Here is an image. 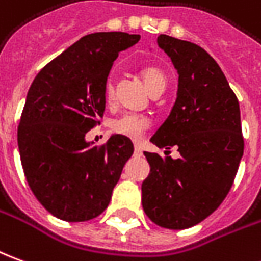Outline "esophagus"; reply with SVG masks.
Masks as SVG:
<instances>
[{
  "mask_svg": "<svg viewBox=\"0 0 261 261\" xmlns=\"http://www.w3.org/2000/svg\"><path fill=\"white\" fill-rule=\"evenodd\" d=\"M134 155H137V156L143 155V149H141V147H140L138 144H136V145H134Z\"/></svg>",
  "mask_w": 261,
  "mask_h": 261,
  "instance_id": "1",
  "label": "esophagus"
}]
</instances>
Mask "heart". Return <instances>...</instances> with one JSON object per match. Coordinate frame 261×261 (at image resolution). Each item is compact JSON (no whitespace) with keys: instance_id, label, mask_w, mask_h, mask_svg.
<instances>
[{"instance_id":"obj_1","label":"heart","mask_w":261,"mask_h":261,"mask_svg":"<svg viewBox=\"0 0 261 261\" xmlns=\"http://www.w3.org/2000/svg\"><path fill=\"white\" fill-rule=\"evenodd\" d=\"M141 77L148 92L152 94L156 90H164L167 85V77L160 67L149 66L143 69ZM114 96V86L112 82H107L105 86V99L107 103H112ZM149 127V120L144 116L138 114H123L121 117L116 118L112 123V128L114 133L120 136H124L131 140L141 138L143 133Z\"/></svg>"}]
</instances>
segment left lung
I'll return each mask as SVG.
<instances>
[{
	"label": "left lung",
	"instance_id": "8db88e82",
	"mask_svg": "<svg viewBox=\"0 0 261 261\" xmlns=\"http://www.w3.org/2000/svg\"><path fill=\"white\" fill-rule=\"evenodd\" d=\"M156 43L178 72V90L149 141L158 148L175 145L181 156L144 152L149 174L141 185L143 207L155 225L181 230L206 219L232 188L245 148L240 107L205 49L168 35Z\"/></svg>",
	"mask_w": 261,
	"mask_h": 261
}]
</instances>
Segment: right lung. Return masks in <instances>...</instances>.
<instances>
[{
	"instance_id": "right-lung-1",
	"label": "right lung",
	"mask_w": 261,
	"mask_h": 261,
	"mask_svg": "<svg viewBox=\"0 0 261 261\" xmlns=\"http://www.w3.org/2000/svg\"><path fill=\"white\" fill-rule=\"evenodd\" d=\"M138 41L140 35L124 32L83 36L43 67L29 87L18 127L19 155L29 188L58 219L99 216L134 152L127 137L113 134L97 147L86 141V133L105 113L113 63Z\"/></svg>"
}]
</instances>
